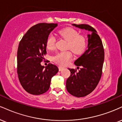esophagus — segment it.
<instances>
[{"label":"esophagus","instance_id":"34e87169","mask_svg":"<svg viewBox=\"0 0 122 122\" xmlns=\"http://www.w3.org/2000/svg\"><path fill=\"white\" fill-rule=\"evenodd\" d=\"M58 69H59V71H62L64 69V67H62V66H60L58 67Z\"/></svg>","mask_w":122,"mask_h":122}]
</instances>
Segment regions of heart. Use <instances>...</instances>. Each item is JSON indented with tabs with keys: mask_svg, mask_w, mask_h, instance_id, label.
<instances>
[{
	"mask_svg": "<svg viewBox=\"0 0 122 122\" xmlns=\"http://www.w3.org/2000/svg\"><path fill=\"white\" fill-rule=\"evenodd\" d=\"M58 35L67 41V48L76 54L81 53L86 46V42L83 36L79 35L78 32L75 29L67 28L61 29L58 32ZM56 39L55 35L53 33L48 35L46 40V46L48 49L55 48ZM72 58V54L69 51H64L57 53L53 57V60L61 65H66Z\"/></svg>",
	"mask_w": 122,
	"mask_h": 122,
	"instance_id": "1",
	"label": "heart"
}]
</instances>
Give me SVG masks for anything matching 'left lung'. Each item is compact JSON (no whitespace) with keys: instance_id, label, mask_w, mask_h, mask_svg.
Listing matches in <instances>:
<instances>
[{"instance_id":"left-lung-1","label":"left lung","mask_w":122,"mask_h":122,"mask_svg":"<svg viewBox=\"0 0 122 122\" xmlns=\"http://www.w3.org/2000/svg\"><path fill=\"white\" fill-rule=\"evenodd\" d=\"M72 25L90 32L87 35V49L74 61L77 66H81L78 72L73 69L66 82L67 92L73 96L82 97L92 93L99 83L102 76L105 53L102 42L97 32L87 24Z\"/></svg>"}]
</instances>
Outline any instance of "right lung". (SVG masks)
Instances as JSON below:
<instances>
[{"mask_svg":"<svg viewBox=\"0 0 122 122\" xmlns=\"http://www.w3.org/2000/svg\"><path fill=\"white\" fill-rule=\"evenodd\" d=\"M57 26L53 23H40L33 26L19 43L17 64L19 81L24 89L33 95H40L49 90L51 79L58 71L56 65H41L46 53V40Z\"/></svg>","mask_w":122,"mask_h":122,"instance_id":"obj_1","label":"right lung"}]
</instances>
